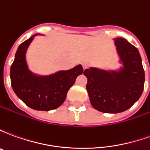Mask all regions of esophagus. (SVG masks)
<instances>
[{
    "instance_id": "esophagus-1",
    "label": "esophagus",
    "mask_w": 150,
    "mask_h": 150,
    "mask_svg": "<svg viewBox=\"0 0 150 150\" xmlns=\"http://www.w3.org/2000/svg\"><path fill=\"white\" fill-rule=\"evenodd\" d=\"M88 62H83V69L88 68Z\"/></svg>"
}]
</instances>
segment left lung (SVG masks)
Returning <instances> with one entry per match:
<instances>
[{"instance_id": "8db88e82", "label": "left lung", "mask_w": 150, "mask_h": 150, "mask_svg": "<svg viewBox=\"0 0 150 150\" xmlns=\"http://www.w3.org/2000/svg\"><path fill=\"white\" fill-rule=\"evenodd\" d=\"M120 62L117 71L90 67L83 71L86 88L95 109L104 113L128 110L141 97L145 83V71L138 50L123 38H114Z\"/></svg>"}]
</instances>
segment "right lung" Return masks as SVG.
<instances>
[{"label": "right lung", "mask_w": 150, "mask_h": 150, "mask_svg": "<svg viewBox=\"0 0 150 150\" xmlns=\"http://www.w3.org/2000/svg\"><path fill=\"white\" fill-rule=\"evenodd\" d=\"M36 34L18 46L10 67L11 86L15 94L34 110L50 111L60 107L67 91L81 75L80 64L67 71H59L49 75H37L29 70L25 60L28 47Z\"/></svg>", "instance_id": "obj_1"}]
</instances>
